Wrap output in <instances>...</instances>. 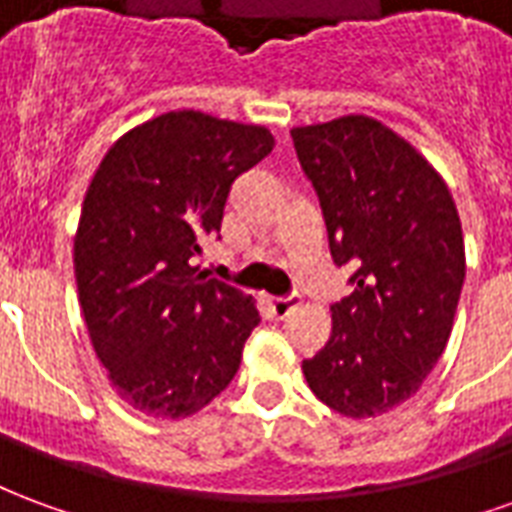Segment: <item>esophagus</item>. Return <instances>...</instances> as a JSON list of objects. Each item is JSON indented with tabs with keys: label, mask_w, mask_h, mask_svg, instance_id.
<instances>
[{
	"label": "esophagus",
	"mask_w": 512,
	"mask_h": 512,
	"mask_svg": "<svg viewBox=\"0 0 512 512\" xmlns=\"http://www.w3.org/2000/svg\"><path fill=\"white\" fill-rule=\"evenodd\" d=\"M299 299L296 296H285V299H268V310L274 318H288L290 312L296 310Z\"/></svg>",
	"instance_id": "obj_1"
}]
</instances>
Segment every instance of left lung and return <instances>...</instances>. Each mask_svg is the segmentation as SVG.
Returning a JSON list of instances; mask_svg holds the SVG:
<instances>
[{
  "label": "left lung",
  "instance_id": "1",
  "mask_svg": "<svg viewBox=\"0 0 512 512\" xmlns=\"http://www.w3.org/2000/svg\"><path fill=\"white\" fill-rule=\"evenodd\" d=\"M337 266L354 293L332 304V337L304 378L343 417L367 419L417 395L447 348L466 277L447 183L403 136L365 115L290 131Z\"/></svg>",
  "mask_w": 512,
  "mask_h": 512
}]
</instances>
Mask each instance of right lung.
<instances>
[{
    "label": "right lung",
    "instance_id": "obj_1",
    "mask_svg": "<svg viewBox=\"0 0 512 512\" xmlns=\"http://www.w3.org/2000/svg\"><path fill=\"white\" fill-rule=\"evenodd\" d=\"M271 150L268 128L178 109L131 128L95 169L73 268L95 354L128 406L191 417L238 373L255 301L191 257L219 233L233 180Z\"/></svg>",
    "mask_w": 512,
    "mask_h": 512
}]
</instances>
